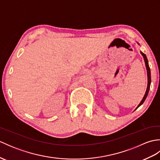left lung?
<instances>
[{
    "label": "left lung",
    "mask_w": 160,
    "mask_h": 160,
    "mask_svg": "<svg viewBox=\"0 0 160 160\" xmlns=\"http://www.w3.org/2000/svg\"><path fill=\"white\" fill-rule=\"evenodd\" d=\"M141 53H142V55L143 56V57H144V61H145V64H146V67H147V76H148V86H147V91H146V93H145V95H144V98H143V99L142 100L141 102L140 103V104L138 105V107L136 108V109H137V108H138L139 107L141 106V105H142V104H143V103H144V102L145 101L146 98H147V96H148V93L149 89H150V86H151V70H150V67H149V65H148V59H147V56H146V55H145V54H144V53H142V52H141Z\"/></svg>",
    "instance_id": "8db88e82"
}]
</instances>
